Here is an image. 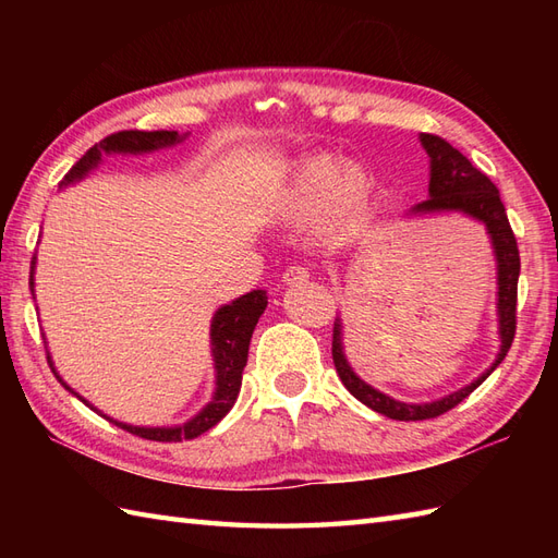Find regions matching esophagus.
<instances>
[{"instance_id": "obj_1", "label": "esophagus", "mask_w": 558, "mask_h": 558, "mask_svg": "<svg viewBox=\"0 0 558 558\" xmlns=\"http://www.w3.org/2000/svg\"><path fill=\"white\" fill-rule=\"evenodd\" d=\"M306 280H310V270L302 266H290V268H286V272H282V282L292 288L302 286V282H306Z\"/></svg>"}]
</instances>
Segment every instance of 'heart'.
I'll list each match as a JSON object with an SVG mask.
<instances>
[{"mask_svg": "<svg viewBox=\"0 0 558 558\" xmlns=\"http://www.w3.org/2000/svg\"><path fill=\"white\" fill-rule=\"evenodd\" d=\"M372 192V177L357 162H340L330 156H306L282 177L276 192V210L286 218L314 213V230L328 234L342 228Z\"/></svg>", "mask_w": 558, "mask_h": 558, "instance_id": "1", "label": "heart"}]
</instances>
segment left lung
<instances>
[{"instance_id": "1", "label": "left lung", "mask_w": 558, "mask_h": 558, "mask_svg": "<svg viewBox=\"0 0 558 558\" xmlns=\"http://www.w3.org/2000/svg\"><path fill=\"white\" fill-rule=\"evenodd\" d=\"M422 146L432 158V180H429V198L422 201L412 208V213H438V210H460L468 213L475 220L487 225L496 260H499V333H501V350L499 357L484 372L475 384L456 390L441 400L424 402V405H410L384 396L381 390L366 386L362 378L350 369V364L342 354V326L340 318L333 324V364L350 393L372 408L378 414H386L390 420L400 422H417V420H434L438 414L453 410L458 402L465 400L484 378H487L496 366L504 362L513 345L515 338V312H518V276H520V254L518 242L508 222L504 201L499 189L494 186L487 174L480 172L458 148L448 144L446 138L436 134H422Z\"/></svg>"}]
</instances>
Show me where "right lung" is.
Listing matches in <instances>:
<instances>
[{
  "label": "right lung",
  "mask_w": 558,
  "mask_h": 558,
  "mask_svg": "<svg viewBox=\"0 0 558 558\" xmlns=\"http://www.w3.org/2000/svg\"><path fill=\"white\" fill-rule=\"evenodd\" d=\"M177 141H180V134L177 132H136V129H132V132L110 134L108 138H102L100 144L86 150V156H83L74 168L66 172L62 184L81 180V177L90 168H96L102 158V153H148V150L172 146ZM266 304H268L266 290H252L242 294L240 300H234L232 304L220 306L218 314L213 316L210 342H213V357H216V369H218V388L213 400L196 414L192 422H186L182 426H172V429H146V426H129L122 422H114V424L122 426V429H126L129 434L148 438V441H162V444L186 441V438H196L204 432H208L210 426H216L225 414L232 410L236 393H240L242 372L246 366V354H248V340H252L258 316L264 314Z\"/></svg>",
  "instance_id": "obj_1"
}]
</instances>
